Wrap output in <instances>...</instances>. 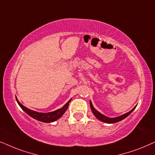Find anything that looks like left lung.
<instances>
[{
    "label": "left lung",
    "instance_id": "1",
    "mask_svg": "<svg viewBox=\"0 0 155 155\" xmlns=\"http://www.w3.org/2000/svg\"><path fill=\"white\" fill-rule=\"evenodd\" d=\"M90 107H91V108L93 113H94V115L96 116V118L98 119L99 120L102 121V122H104L106 123H117V122H119V121L125 119V117L128 116V115L130 114V113L133 112V111L135 110L136 108V106L134 107V108L132 109L130 111H129V112H127V113H125V114L120 115V116H118L116 117H108L106 116V115L101 114V113L100 112H98L96 109H95V108L92 104V102L91 101H90Z\"/></svg>",
    "mask_w": 155,
    "mask_h": 155
}]
</instances>
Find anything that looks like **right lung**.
Instances as JSON below:
<instances>
[{
  "mask_svg": "<svg viewBox=\"0 0 155 155\" xmlns=\"http://www.w3.org/2000/svg\"><path fill=\"white\" fill-rule=\"evenodd\" d=\"M15 98L18 105H19L20 108H21L22 110L27 113V114L33 117L34 119L37 120L41 121V122H43V123H51V122H54V121H56L57 120H58L59 118H60V117L63 115L64 113H65V111L67 110L69 102L71 101V98L70 99L69 101H68L61 108H59L57 110L52 111V112L45 113L37 112V111L30 110V109L26 108L25 106H24L23 105L20 104L19 101L18 100L17 97H15Z\"/></svg>",
  "mask_w": 155,
  "mask_h": 155,
  "instance_id": "right-lung-1",
  "label": "right lung"
}]
</instances>
